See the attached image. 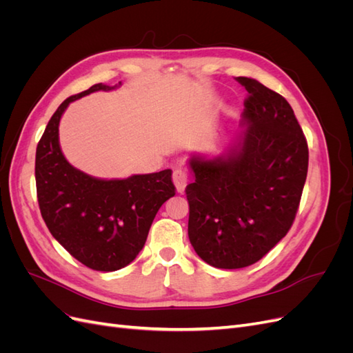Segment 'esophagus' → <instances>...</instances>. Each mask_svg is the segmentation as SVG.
<instances>
[{"label":"esophagus","mask_w":353,"mask_h":353,"mask_svg":"<svg viewBox=\"0 0 353 353\" xmlns=\"http://www.w3.org/2000/svg\"><path fill=\"white\" fill-rule=\"evenodd\" d=\"M172 179H174V184L176 187L178 193H184L187 183H188V175H187V170L183 168H176L172 174Z\"/></svg>","instance_id":"34e87169"}]
</instances>
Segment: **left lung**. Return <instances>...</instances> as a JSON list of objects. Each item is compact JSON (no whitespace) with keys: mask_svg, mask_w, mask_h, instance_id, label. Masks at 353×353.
I'll use <instances>...</instances> for the list:
<instances>
[{"mask_svg":"<svg viewBox=\"0 0 353 353\" xmlns=\"http://www.w3.org/2000/svg\"><path fill=\"white\" fill-rule=\"evenodd\" d=\"M239 147L215 159L193 157L187 185L188 239L206 263L237 270L262 259L288 230L307 174V143L292 105L252 78Z\"/></svg>","mask_w":353,"mask_h":353,"instance_id":"1","label":"left lung"}]
</instances>
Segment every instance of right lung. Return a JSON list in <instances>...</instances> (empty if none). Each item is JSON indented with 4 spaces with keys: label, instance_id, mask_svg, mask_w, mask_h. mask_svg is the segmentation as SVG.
Instances as JSON below:
<instances>
[{
    "label": "right lung",
    "instance_id": "right-lung-1",
    "mask_svg": "<svg viewBox=\"0 0 353 353\" xmlns=\"http://www.w3.org/2000/svg\"><path fill=\"white\" fill-rule=\"evenodd\" d=\"M114 87L95 83L63 101L37 145L35 181L42 219L74 259L110 272L131 263L144 248L160 206L175 196L172 170L99 179L74 169L59 145V122L70 101Z\"/></svg>",
    "mask_w": 353,
    "mask_h": 353
}]
</instances>
